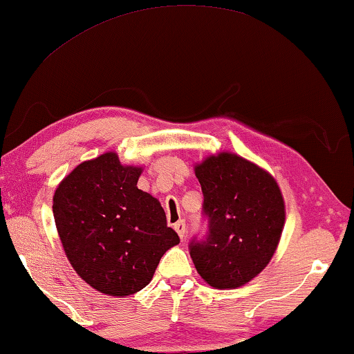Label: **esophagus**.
Returning a JSON list of instances; mask_svg holds the SVG:
<instances>
[{"mask_svg": "<svg viewBox=\"0 0 354 354\" xmlns=\"http://www.w3.org/2000/svg\"><path fill=\"white\" fill-rule=\"evenodd\" d=\"M174 230H176L178 236H180V239L185 238V232H187V223H185V220H178V222L174 223Z\"/></svg>", "mask_w": 354, "mask_h": 354, "instance_id": "34e87169", "label": "esophagus"}]
</instances>
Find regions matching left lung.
I'll use <instances>...</instances> for the list:
<instances>
[{
    "instance_id": "8db88e82",
    "label": "left lung",
    "mask_w": 354,
    "mask_h": 354,
    "mask_svg": "<svg viewBox=\"0 0 354 354\" xmlns=\"http://www.w3.org/2000/svg\"><path fill=\"white\" fill-rule=\"evenodd\" d=\"M194 174L207 234L193 238L189 255L209 286L239 288L268 265L278 248L286 220L283 194L268 172L233 153L206 158Z\"/></svg>"
}]
</instances>
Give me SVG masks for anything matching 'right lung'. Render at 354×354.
<instances>
[{"label":"right lung","instance_id":"1","mask_svg":"<svg viewBox=\"0 0 354 354\" xmlns=\"http://www.w3.org/2000/svg\"><path fill=\"white\" fill-rule=\"evenodd\" d=\"M142 167L116 153L81 162L54 193L53 212L66 259L102 294L126 297L150 283L167 249L180 243L165 209L137 188Z\"/></svg>","mask_w":354,"mask_h":354}]
</instances>
